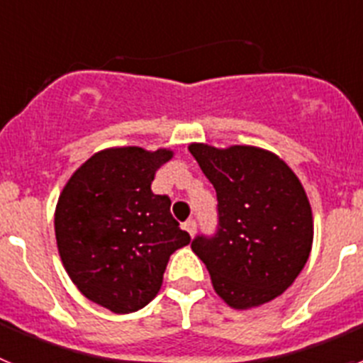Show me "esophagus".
Segmentation results:
<instances>
[{
  "mask_svg": "<svg viewBox=\"0 0 363 363\" xmlns=\"http://www.w3.org/2000/svg\"><path fill=\"white\" fill-rule=\"evenodd\" d=\"M184 229L187 230L191 236H194V233H196V220H192V218H189L187 221L184 223Z\"/></svg>",
  "mask_w": 363,
  "mask_h": 363,
  "instance_id": "34e87169",
  "label": "esophagus"
}]
</instances>
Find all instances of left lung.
Wrapping results in <instances>:
<instances>
[{
	"label": "left lung",
	"instance_id": "8db88e82",
	"mask_svg": "<svg viewBox=\"0 0 363 363\" xmlns=\"http://www.w3.org/2000/svg\"><path fill=\"white\" fill-rule=\"evenodd\" d=\"M216 189V233L192 240L214 291L234 309L280 296L300 274L313 245L307 194L277 154L258 147H189Z\"/></svg>",
	"mask_w": 363,
	"mask_h": 363
}]
</instances>
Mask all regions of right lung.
Instances as JSON below:
<instances>
[{
	"label": "right lung",
	"instance_id": "right-lung-1",
	"mask_svg": "<svg viewBox=\"0 0 363 363\" xmlns=\"http://www.w3.org/2000/svg\"><path fill=\"white\" fill-rule=\"evenodd\" d=\"M172 152L118 147L96 152L57 200L54 229L70 280L94 303L118 314L158 294L169 258L191 242L171 214V198L150 191Z\"/></svg>",
	"mask_w": 363,
	"mask_h": 363
}]
</instances>
